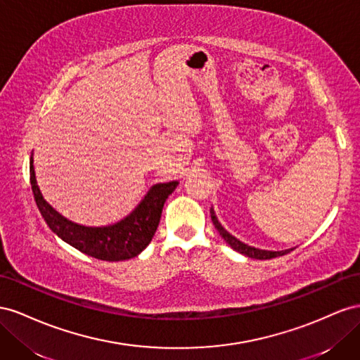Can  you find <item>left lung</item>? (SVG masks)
<instances>
[{
	"instance_id": "left-lung-1",
	"label": "left lung",
	"mask_w": 360,
	"mask_h": 360,
	"mask_svg": "<svg viewBox=\"0 0 360 360\" xmlns=\"http://www.w3.org/2000/svg\"><path fill=\"white\" fill-rule=\"evenodd\" d=\"M211 220L215 226V229L219 231V233L221 235V238L228 243L231 248L233 250L240 252L241 255H245L249 256V258H253V259H271V258H276V256H282V255H286L290 253L291 250L294 249H286V250H279V252H273V250H262V249H256V248H252V245L249 244H244L243 241H240L238 238H235L233 235H231L228 231H226L223 226L220 224V221L217 220V215H215L214 212V208H211Z\"/></svg>"
}]
</instances>
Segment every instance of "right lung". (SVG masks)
<instances>
[{
	"label": "right lung",
	"mask_w": 360,
	"mask_h": 360,
	"mask_svg": "<svg viewBox=\"0 0 360 360\" xmlns=\"http://www.w3.org/2000/svg\"><path fill=\"white\" fill-rule=\"evenodd\" d=\"M30 182L37 208L49 229L77 250L108 262L131 259L148 248L158 228L164 203L179 184L178 181L155 184L125 219L95 228L68 220L44 199L36 181L33 155L30 158Z\"/></svg>",
	"instance_id": "add662e5"
}]
</instances>
